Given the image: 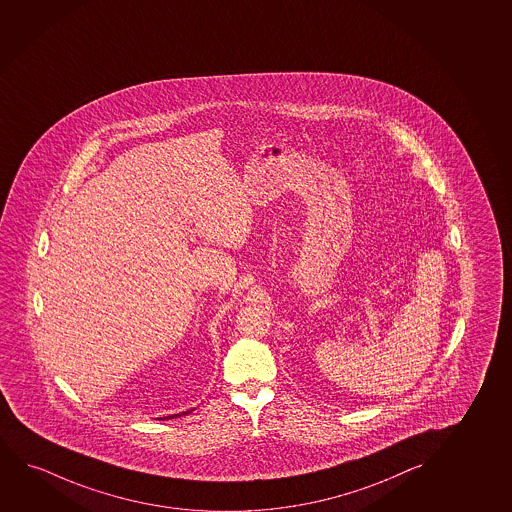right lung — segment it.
<instances>
[{
  "instance_id": "add662e5",
  "label": "right lung",
  "mask_w": 512,
  "mask_h": 512,
  "mask_svg": "<svg viewBox=\"0 0 512 512\" xmlns=\"http://www.w3.org/2000/svg\"><path fill=\"white\" fill-rule=\"evenodd\" d=\"M192 410H194V408H192ZM192 410H187V412H182V414L168 415V417H164V419H175V417H180V415L190 414Z\"/></svg>"
}]
</instances>
